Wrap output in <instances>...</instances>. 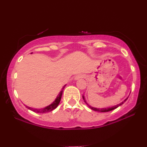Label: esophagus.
Wrapping results in <instances>:
<instances>
[{"label": "esophagus", "instance_id": "esophagus-1", "mask_svg": "<svg viewBox=\"0 0 147 147\" xmlns=\"http://www.w3.org/2000/svg\"><path fill=\"white\" fill-rule=\"evenodd\" d=\"M84 78V74H78V75L75 76V80H78L81 79V78Z\"/></svg>", "mask_w": 147, "mask_h": 147}]
</instances>
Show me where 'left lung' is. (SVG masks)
Masks as SVG:
<instances>
[{"label":"left lung","mask_w":147,"mask_h":147,"mask_svg":"<svg viewBox=\"0 0 147 147\" xmlns=\"http://www.w3.org/2000/svg\"><path fill=\"white\" fill-rule=\"evenodd\" d=\"M83 99H84V102H85V103L87 104V105L89 106V107L91 108L92 110H94V111H97V112H109V111H111V110H114V109H116V108H118V106H121L122 104H124V102H126V100L128 99V98H126V99H125L124 100V101H123L122 102H121V103L120 104H118V105H116V106H113V107H111V108H101V109H100V108H94V107H92L91 106H90L89 104H88L87 102H86V101L85 100V98H84V96H83Z\"/></svg>","instance_id":"obj_1"}]
</instances>
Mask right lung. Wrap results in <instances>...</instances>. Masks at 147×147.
Returning a JSON list of instances; mask_svg holds the SVG:
<instances>
[{"mask_svg":"<svg viewBox=\"0 0 147 147\" xmlns=\"http://www.w3.org/2000/svg\"><path fill=\"white\" fill-rule=\"evenodd\" d=\"M65 85L64 86L63 89H62L61 92H60V93L59 94V95L57 96V97L55 99V101H54L51 104H50V105L47 106V107H45L44 108H41V109H35V108L29 107V106H26V107H27L28 109H29V110H32V111H33L34 112H36V113H45V112H48L52 111L53 110L55 109V108L57 107V106L59 105L60 100H61V98L62 93H63V90L64 89V88H65Z\"/></svg>","mask_w":147,"mask_h":147,"instance_id":"right-lung-1","label":"right lung"}]
</instances>
